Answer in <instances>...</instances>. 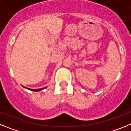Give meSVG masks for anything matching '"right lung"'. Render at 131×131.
Listing matches in <instances>:
<instances>
[{
    "mask_svg": "<svg viewBox=\"0 0 131 131\" xmlns=\"http://www.w3.org/2000/svg\"><path fill=\"white\" fill-rule=\"evenodd\" d=\"M23 88H25V87H24V86H23ZM45 88H46H46H41V89H29V88H27V89H29V90H30V91H41V90H42V89H45Z\"/></svg>",
    "mask_w": 131,
    "mask_h": 131,
    "instance_id": "add662e5",
    "label": "right lung"
}]
</instances>
